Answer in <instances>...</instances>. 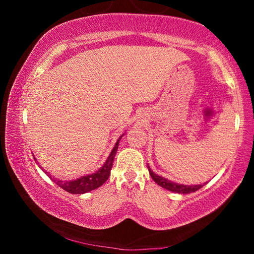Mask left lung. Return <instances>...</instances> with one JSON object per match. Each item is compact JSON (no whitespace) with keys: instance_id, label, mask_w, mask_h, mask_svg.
Returning <instances> with one entry per match:
<instances>
[{"instance_id":"obj_1","label":"left lung","mask_w":254,"mask_h":254,"mask_svg":"<svg viewBox=\"0 0 254 254\" xmlns=\"http://www.w3.org/2000/svg\"><path fill=\"white\" fill-rule=\"evenodd\" d=\"M148 169L151 178L159 185V186L165 189H168L170 191L178 192V194H189V192H194L196 190H198V189H200L206 184L205 183L203 185H183V184L174 183L171 182V180L166 179L165 177H161V176L153 173L149 166H148Z\"/></svg>"}]
</instances>
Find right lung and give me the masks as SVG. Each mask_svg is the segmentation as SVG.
<instances>
[{
  "instance_id": "add662e5",
  "label": "right lung",
  "mask_w": 254,
  "mask_h": 254,
  "mask_svg": "<svg viewBox=\"0 0 254 254\" xmlns=\"http://www.w3.org/2000/svg\"><path fill=\"white\" fill-rule=\"evenodd\" d=\"M123 135L124 134H122L119 137L117 143H115V145H114V148L112 149L110 156L107 157L106 161L103 163V166L101 167V168L97 171H95L94 174L83 176V177H79L75 180H68V182L67 180H60V179L51 177V176L47 173V171L44 170L45 174L48 176L49 178L53 179V182L57 184L60 188H63L64 190L70 192V194H78L79 195V194H85V192L94 190V189L101 187L102 185L104 184L107 179H109L112 166H113L115 153H117L118 148H119V142H120V140L122 139ZM33 158H34V156H33ZM34 160H37V159L34 158Z\"/></svg>"
}]
</instances>
